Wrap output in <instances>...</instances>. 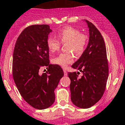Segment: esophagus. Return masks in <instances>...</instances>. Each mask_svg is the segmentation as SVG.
<instances>
[{
	"mask_svg": "<svg viewBox=\"0 0 125 125\" xmlns=\"http://www.w3.org/2000/svg\"><path fill=\"white\" fill-rule=\"evenodd\" d=\"M63 72H64V75H65V76H67V75H68L67 70H66L65 69H63Z\"/></svg>",
	"mask_w": 125,
	"mask_h": 125,
	"instance_id": "34e87169",
	"label": "esophagus"
}]
</instances>
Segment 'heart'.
Listing matches in <instances>:
<instances>
[{
  "mask_svg": "<svg viewBox=\"0 0 125 125\" xmlns=\"http://www.w3.org/2000/svg\"><path fill=\"white\" fill-rule=\"evenodd\" d=\"M57 39L49 37L47 39V46L50 52L58 51L61 43L66 44V50L68 52L62 53L53 58L54 64L65 67L73 62V54L79 57L83 54L87 44L88 39L86 35L80 33L78 29L72 27H66L56 33Z\"/></svg>",
  "mask_w": 125,
  "mask_h": 125,
  "instance_id": "1",
  "label": "heart"
}]
</instances>
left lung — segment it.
<instances>
[{"label":"left lung","instance_id":"obj_1","mask_svg":"<svg viewBox=\"0 0 125 125\" xmlns=\"http://www.w3.org/2000/svg\"><path fill=\"white\" fill-rule=\"evenodd\" d=\"M89 29V42L86 49L72 67L82 72H69L71 100L75 106L88 108L97 103L104 93L108 77L106 46L96 27L85 21Z\"/></svg>","mask_w":125,"mask_h":125}]
</instances>
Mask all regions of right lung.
Listing matches in <instances>:
<instances>
[{"instance_id":"add662e5","label":"right lung","mask_w":125,"mask_h":125,"mask_svg":"<svg viewBox=\"0 0 125 125\" xmlns=\"http://www.w3.org/2000/svg\"><path fill=\"white\" fill-rule=\"evenodd\" d=\"M52 31L49 25L27 27L19 36L13 50L14 82L25 101L38 110L54 103V90L64 75L60 66L50 64L47 39ZM42 67H47V71L40 74Z\"/></svg>"}]
</instances>
